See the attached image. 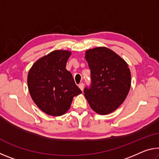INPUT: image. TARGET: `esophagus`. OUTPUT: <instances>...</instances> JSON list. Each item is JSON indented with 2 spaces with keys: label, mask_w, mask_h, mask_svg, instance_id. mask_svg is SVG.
Masks as SVG:
<instances>
[{
  "label": "esophagus",
  "mask_w": 159,
  "mask_h": 159,
  "mask_svg": "<svg viewBox=\"0 0 159 159\" xmlns=\"http://www.w3.org/2000/svg\"><path fill=\"white\" fill-rule=\"evenodd\" d=\"M79 87L80 89L83 91V87H84V84H83V83H80V84H79Z\"/></svg>",
  "instance_id": "34e87169"
}]
</instances>
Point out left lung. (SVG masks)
Returning <instances> with one entry per match:
<instances>
[{"label": "left lung", "mask_w": 159, "mask_h": 159, "mask_svg": "<svg viewBox=\"0 0 159 159\" xmlns=\"http://www.w3.org/2000/svg\"><path fill=\"white\" fill-rule=\"evenodd\" d=\"M85 60L91 71L92 83L84 94L94 111L100 115L116 110L127 98L131 74L126 61L106 47L86 50Z\"/></svg>", "instance_id": "obj_1"}]
</instances>
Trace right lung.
Here are the masks:
<instances>
[{
  "label": "right lung",
  "instance_id": "add662e5",
  "mask_svg": "<svg viewBox=\"0 0 159 159\" xmlns=\"http://www.w3.org/2000/svg\"><path fill=\"white\" fill-rule=\"evenodd\" d=\"M71 54L69 50H54L38 60L29 69V93L37 107L48 115L64 114L74 97L82 93L71 72L66 69Z\"/></svg>",
  "mask_w": 159,
  "mask_h": 159
}]
</instances>
